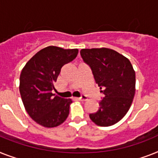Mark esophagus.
<instances>
[{
	"instance_id": "1",
	"label": "esophagus",
	"mask_w": 158,
	"mask_h": 158,
	"mask_svg": "<svg viewBox=\"0 0 158 158\" xmlns=\"http://www.w3.org/2000/svg\"><path fill=\"white\" fill-rule=\"evenodd\" d=\"M77 99L79 100V101H81V102L86 101V100H87V97H85V96H84V95H83V96H81V97L78 98Z\"/></svg>"
}]
</instances>
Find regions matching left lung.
Instances as JSON below:
<instances>
[{"label":"left lung","instance_id":"8db88e82","mask_svg":"<svg viewBox=\"0 0 158 158\" xmlns=\"http://www.w3.org/2000/svg\"><path fill=\"white\" fill-rule=\"evenodd\" d=\"M80 52L104 96L98 110L89 114V118L101 127L118 123L128 111L135 95V73L131 62L110 48L81 49Z\"/></svg>","mask_w":158,"mask_h":158}]
</instances>
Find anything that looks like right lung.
Listing matches in <instances>:
<instances>
[{
    "label": "right lung",
    "instance_id": "1",
    "mask_svg": "<svg viewBox=\"0 0 158 158\" xmlns=\"http://www.w3.org/2000/svg\"><path fill=\"white\" fill-rule=\"evenodd\" d=\"M78 49L49 46L38 52L22 70L21 98L32 119L45 127H57L69 114L70 98H62L52 91L61 68L76 58Z\"/></svg>",
    "mask_w": 158,
    "mask_h": 158
}]
</instances>
